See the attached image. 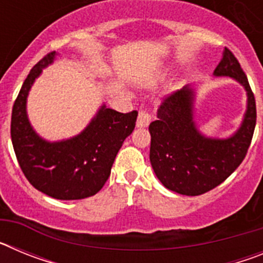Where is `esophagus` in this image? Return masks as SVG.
<instances>
[{
  "instance_id": "obj_1",
  "label": "esophagus",
  "mask_w": 263,
  "mask_h": 263,
  "mask_svg": "<svg viewBox=\"0 0 263 263\" xmlns=\"http://www.w3.org/2000/svg\"><path fill=\"white\" fill-rule=\"evenodd\" d=\"M150 121H152V116H150V113H148L147 110H139L138 118H137V126L138 127L148 126Z\"/></svg>"
}]
</instances>
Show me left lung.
<instances>
[{"instance_id":"left-lung-1","label":"left lung","mask_w":263,"mask_h":263,"mask_svg":"<svg viewBox=\"0 0 263 263\" xmlns=\"http://www.w3.org/2000/svg\"><path fill=\"white\" fill-rule=\"evenodd\" d=\"M213 75L234 79L248 95L245 116L233 136L211 138L199 132L194 121L195 90L191 85L164 97L158 120L148 126L150 162L155 175L164 187L180 195L197 196L221 184L241 164L254 133V95L240 63L227 47Z\"/></svg>"}]
</instances>
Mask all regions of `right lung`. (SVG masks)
<instances>
[{
	"instance_id": "1",
	"label": "right lung",
	"mask_w": 263,
	"mask_h": 263,
	"mask_svg": "<svg viewBox=\"0 0 263 263\" xmlns=\"http://www.w3.org/2000/svg\"><path fill=\"white\" fill-rule=\"evenodd\" d=\"M57 52L32 67L11 111V142L21 170L32 187L59 200L93 196L103 188L126 137L136 126L138 111L120 113L103 105L80 134L48 142L35 133L26 111L29 90Z\"/></svg>"
}]
</instances>
